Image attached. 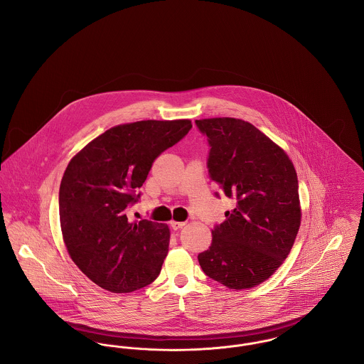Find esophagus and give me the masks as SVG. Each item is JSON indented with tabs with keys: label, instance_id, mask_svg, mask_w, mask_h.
I'll list each match as a JSON object with an SVG mask.
<instances>
[{
	"label": "esophagus",
	"instance_id": "1",
	"mask_svg": "<svg viewBox=\"0 0 364 364\" xmlns=\"http://www.w3.org/2000/svg\"><path fill=\"white\" fill-rule=\"evenodd\" d=\"M183 226H186V222H176V220L171 222V228L173 230L182 229Z\"/></svg>",
	"mask_w": 364,
	"mask_h": 364
}]
</instances>
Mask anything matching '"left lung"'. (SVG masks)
I'll return each instance as SVG.
<instances>
[{
	"instance_id": "1",
	"label": "left lung",
	"mask_w": 364,
	"mask_h": 364,
	"mask_svg": "<svg viewBox=\"0 0 364 364\" xmlns=\"http://www.w3.org/2000/svg\"><path fill=\"white\" fill-rule=\"evenodd\" d=\"M210 145L212 181L235 201L198 255L213 281L248 290L281 267L301 223L299 181L287 152L253 124L235 117L196 120Z\"/></svg>"
}]
</instances>
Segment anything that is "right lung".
I'll return each instance as SVG.
<instances>
[{
  "instance_id": "add662e5",
  "label": "right lung",
  "mask_w": 364,
  "mask_h": 364,
  "mask_svg": "<svg viewBox=\"0 0 364 364\" xmlns=\"http://www.w3.org/2000/svg\"><path fill=\"white\" fill-rule=\"evenodd\" d=\"M191 120H141L111 127L82 148L60 183L63 241L77 268L112 293L152 284L168 253L170 228L129 222L127 210L154 160L189 133Z\"/></svg>"
}]
</instances>
